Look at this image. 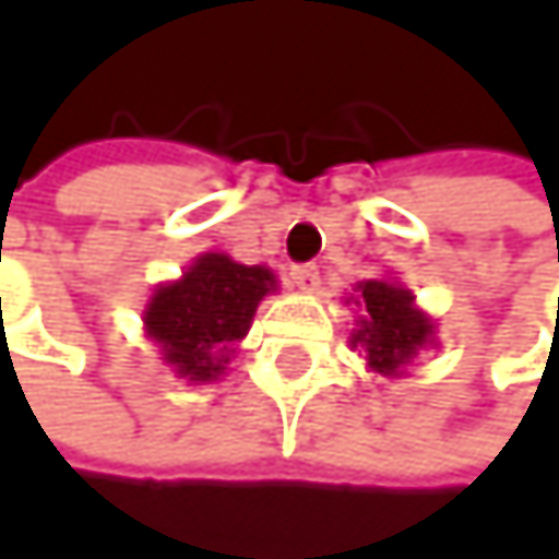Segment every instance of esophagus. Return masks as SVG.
Returning a JSON list of instances; mask_svg holds the SVG:
<instances>
[{"label":"esophagus","instance_id":"esophagus-1","mask_svg":"<svg viewBox=\"0 0 559 559\" xmlns=\"http://www.w3.org/2000/svg\"><path fill=\"white\" fill-rule=\"evenodd\" d=\"M292 285H295L298 292H314V288L321 285L318 267H314V264H295V267H292Z\"/></svg>","mask_w":559,"mask_h":559}]
</instances>
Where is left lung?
<instances>
[{
  "label": "left lung",
  "mask_w": 559,
  "mask_h": 559,
  "mask_svg": "<svg viewBox=\"0 0 559 559\" xmlns=\"http://www.w3.org/2000/svg\"><path fill=\"white\" fill-rule=\"evenodd\" d=\"M355 292V305L365 314L352 332V345L365 352L372 372L402 376L419 348L432 345V321L416 308L413 292L395 282H361Z\"/></svg>",
  "instance_id": "obj_1"
}]
</instances>
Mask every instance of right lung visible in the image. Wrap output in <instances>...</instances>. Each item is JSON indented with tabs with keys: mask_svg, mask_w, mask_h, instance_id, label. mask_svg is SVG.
I'll use <instances>...</instances> for the list:
<instances>
[{
	"mask_svg": "<svg viewBox=\"0 0 559 559\" xmlns=\"http://www.w3.org/2000/svg\"><path fill=\"white\" fill-rule=\"evenodd\" d=\"M277 288L271 267L238 264L227 254H201L183 277L160 285L143 311L146 338L187 382H214L238 345L264 295Z\"/></svg>",
	"mask_w": 559,
	"mask_h": 559,
	"instance_id": "right-lung-1",
	"label": "right lung"
}]
</instances>
